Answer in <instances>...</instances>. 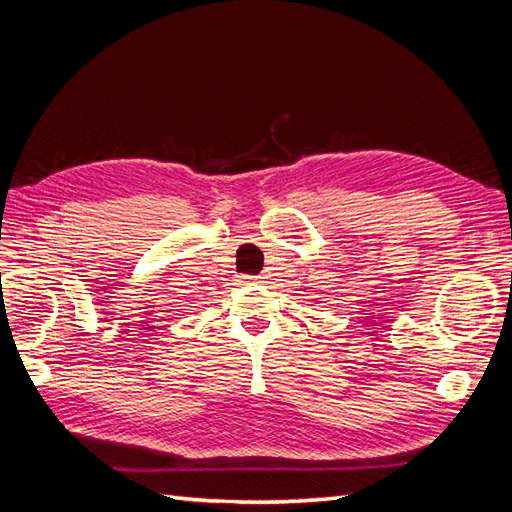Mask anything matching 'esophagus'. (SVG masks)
<instances>
[{
  "label": "esophagus",
  "mask_w": 512,
  "mask_h": 512,
  "mask_svg": "<svg viewBox=\"0 0 512 512\" xmlns=\"http://www.w3.org/2000/svg\"><path fill=\"white\" fill-rule=\"evenodd\" d=\"M241 280H243V282H265L267 275H243Z\"/></svg>",
  "instance_id": "34e87169"
}]
</instances>
